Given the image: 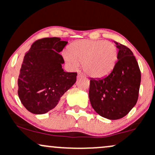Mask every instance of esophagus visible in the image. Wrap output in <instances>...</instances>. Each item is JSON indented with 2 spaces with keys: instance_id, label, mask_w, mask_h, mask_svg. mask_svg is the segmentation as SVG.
Wrapping results in <instances>:
<instances>
[{
  "instance_id": "obj_1",
  "label": "esophagus",
  "mask_w": 155,
  "mask_h": 155,
  "mask_svg": "<svg viewBox=\"0 0 155 155\" xmlns=\"http://www.w3.org/2000/svg\"><path fill=\"white\" fill-rule=\"evenodd\" d=\"M81 76H83V74L81 72H78V77H81Z\"/></svg>"
}]
</instances>
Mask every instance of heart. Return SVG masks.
<instances>
[{"instance_id": "heart-1", "label": "heart", "mask_w": 155, "mask_h": 155, "mask_svg": "<svg viewBox=\"0 0 155 155\" xmlns=\"http://www.w3.org/2000/svg\"><path fill=\"white\" fill-rule=\"evenodd\" d=\"M65 61L74 68L82 63L83 69L89 76L95 79L105 77L116 65L118 50L113 42L104 40L81 39L69 45L63 52Z\"/></svg>"}]
</instances>
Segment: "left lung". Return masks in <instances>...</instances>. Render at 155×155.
I'll return each instance as SVG.
<instances>
[{"label":"left lung","mask_w":155,"mask_h":155,"mask_svg":"<svg viewBox=\"0 0 155 155\" xmlns=\"http://www.w3.org/2000/svg\"><path fill=\"white\" fill-rule=\"evenodd\" d=\"M119 49L113 71L103 79H90L89 97L94 110L108 120H119L136 104L140 84V71L132 51L123 44Z\"/></svg>","instance_id":"left-lung-1"}]
</instances>
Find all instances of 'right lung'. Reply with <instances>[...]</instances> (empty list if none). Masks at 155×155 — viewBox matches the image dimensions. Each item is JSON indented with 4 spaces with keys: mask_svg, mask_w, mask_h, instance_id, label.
Returning <instances> with one entry per match:
<instances>
[{
    "mask_svg": "<svg viewBox=\"0 0 155 155\" xmlns=\"http://www.w3.org/2000/svg\"><path fill=\"white\" fill-rule=\"evenodd\" d=\"M67 41L44 38L33 42L25 54L18 78V95L23 106L35 114H43L59 104L76 81L77 73L65 72L60 52Z\"/></svg>",
    "mask_w": 155,
    "mask_h": 155,
    "instance_id": "right-lung-1",
    "label": "right lung"
}]
</instances>
